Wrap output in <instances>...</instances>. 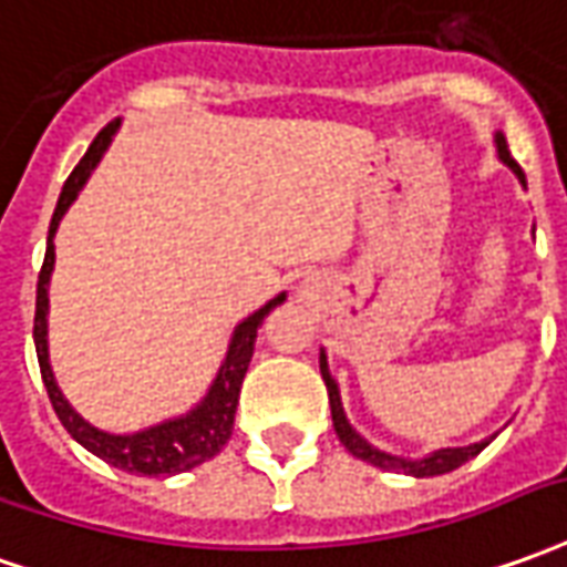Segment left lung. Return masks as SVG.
Listing matches in <instances>:
<instances>
[{
  "mask_svg": "<svg viewBox=\"0 0 567 567\" xmlns=\"http://www.w3.org/2000/svg\"><path fill=\"white\" fill-rule=\"evenodd\" d=\"M494 146H497V159L504 162L509 172L516 174L518 184H525V174L518 168V162L509 156V146H506L504 132H494ZM319 368H322V380L324 386H328V399H331V421H334V433L343 442V449L350 451L352 457H359V461L371 463V466H380V470H386V473H405V476L414 478H426V476H442V473H451V470H457L461 463L473 461L478 451L488 449L491 439H482V442H473V445H463V449H439L430 451V454H423V457H399V454H390V451H380L378 445H371L365 435L355 433V426L347 421V411H343V402H340V386L334 374H331V368H328V352H319Z\"/></svg>",
  "mask_w": 567,
  "mask_h": 567,
  "instance_id": "8db88e82",
  "label": "left lung"
}]
</instances>
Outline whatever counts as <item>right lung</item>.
I'll list each match as a JSON object with an SVG mask.
<instances>
[{"label": "right lung", "instance_id": "obj_1", "mask_svg": "<svg viewBox=\"0 0 567 567\" xmlns=\"http://www.w3.org/2000/svg\"><path fill=\"white\" fill-rule=\"evenodd\" d=\"M122 118L110 122L104 132L91 141L89 153L79 159L73 174L66 177L61 189L58 208L51 215L49 227V245H45V264L35 282V322H33V340L35 355H39V371L45 380V390L58 417L66 426V433L76 439L79 445L91 451L94 457H101L116 470L134 473V476H174V473H187L199 463L212 461L217 451L227 445L229 433H233V421H236V405H239V390H243L245 371L255 355L257 328L270 316L279 303H285V291L267 300L260 310L245 316L243 322L236 324L229 347L224 352V362L217 368L215 380L208 386V393L202 395L196 405L177 414V417H165V421L134 430V433H110L101 430L91 421H85L76 408L66 402V395L54 380V368L49 359V285L51 272H54V233L61 227L63 215L70 212V205L76 202L79 189L89 184L91 172L97 168V162L104 159L106 146L113 144V134L118 132Z\"/></svg>", "mask_w": 567, "mask_h": 567}]
</instances>
